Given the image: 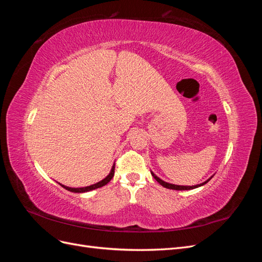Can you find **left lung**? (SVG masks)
<instances>
[{
  "mask_svg": "<svg viewBox=\"0 0 262 262\" xmlns=\"http://www.w3.org/2000/svg\"><path fill=\"white\" fill-rule=\"evenodd\" d=\"M150 173H152V176L155 178V180L157 181V182H160V184L163 186V187H165V188H167V189H172V190H191V189H195V188H198V187H201V186H203V185H205L207 184L208 181H210L211 180V178H209L207 181H204V182H202V184H200V185H195V186H178V185H172V184H168V182H166V181H163L162 179H160L158 178L154 172H152L150 171Z\"/></svg>",
  "mask_w": 262,
  "mask_h": 262,
  "instance_id": "left-lung-1",
  "label": "left lung"
}]
</instances>
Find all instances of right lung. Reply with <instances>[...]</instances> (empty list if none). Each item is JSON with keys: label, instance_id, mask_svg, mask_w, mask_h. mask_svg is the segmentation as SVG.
<instances>
[{"label": "right lung", "instance_id": "add662e5", "mask_svg": "<svg viewBox=\"0 0 262 262\" xmlns=\"http://www.w3.org/2000/svg\"><path fill=\"white\" fill-rule=\"evenodd\" d=\"M114 175H115V164H114V166H113L112 170H110L109 175H108L106 178L102 179L101 181L97 182V184H94V185H91V186H89V187H84V188H70V187H67V186H63V185H61V184H60V185H61L63 188H64V189L69 190V191H71V192H76V193L87 192V191H91V190L97 189V188H100V187H102V186L107 185L108 182H109L110 180H112V178L114 177Z\"/></svg>", "mask_w": 262, "mask_h": 262}]
</instances>
